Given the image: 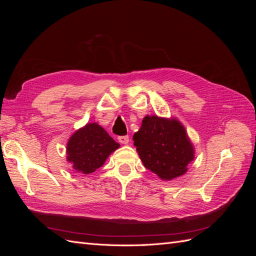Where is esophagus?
Returning a JSON list of instances; mask_svg holds the SVG:
<instances>
[{
	"label": "esophagus",
	"instance_id": "1",
	"mask_svg": "<svg viewBox=\"0 0 256 256\" xmlns=\"http://www.w3.org/2000/svg\"><path fill=\"white\" fill-rule=\"evenodd\" d=\"M118 141H120V143H122V144H128V142H129V136H118Z\"/></svg>",
	"mask_w": 256,
	"mask_h": 256
}]
</instances>
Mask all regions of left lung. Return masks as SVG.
I'll return each instance as SVG.
<instances>
[{"instance_id": "1", "label": "left lung", "mask_w": 256, "mask_h": 256, "mask_svg": "<svg viewBox=\"0 0 256 256\" xmlns=\"http://www.w3.org/2000/svg\"><path fill=\"white\" fill-rule=\"evenodd\" d=\"M143 164L162 180L184 175L194 159V147L180 122L147 115L134 136Z\"/></svg>"}]
</instances>
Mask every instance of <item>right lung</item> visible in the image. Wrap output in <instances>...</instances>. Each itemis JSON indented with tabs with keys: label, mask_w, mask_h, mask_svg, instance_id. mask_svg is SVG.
Masks as SVG:
<instances>
[{
	"label": "right lung",
	"mask_w": 256,
	"mask_h": 256,
	"mask_svg": "<svg viewBox=\"0 0 256 256\" xmlns=\"http://www.w3.org/2000/svg\"><path fill=\"white\" fill-rule=\"evenodd\" d=\"M120 144L97 122L86 124L76 130L67 143V161L76 172L90 174L102 166Z\"/></svg>",
	"instance_id": "add662e5"
}]
</instances>
